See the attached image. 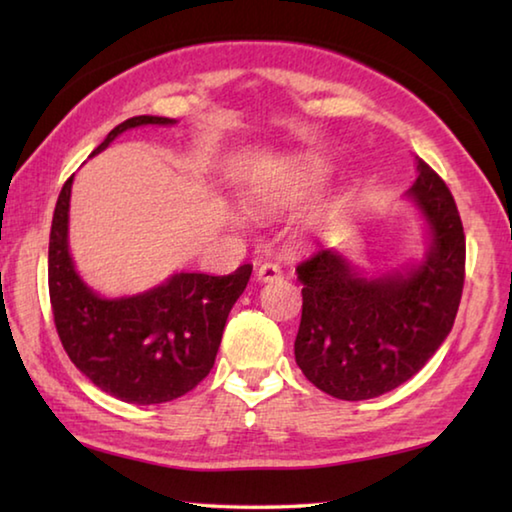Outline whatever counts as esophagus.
<instances>
[{
    "mask_svg": "<svg viewBox=\"0 0 512 512\" xmlns=\"http://www.w3.org/2000/svg\"><path fill=\"white\" fill-rule=\"evenodd\" d=\"M280 277H282L280 264L264 262V264L257 266V280L259 282H273V280H280Z\"/></svg>",
    "mask_w": 512,
    "mask_h": 512,
    "instance_id": "1",
    "label": "esophagus"
}]
</instances>
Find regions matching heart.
Masks as SVG:
<instances>
[{
	"label": "heart",
	"instance_id": "obj_1",
	"mask_svg": "<svg viewBox=\"0 0 512 512\" xmlns=\"http://www.w3.org/2000/svg\"><path fill=\"white\" fill-rule=\"evenodd\" d=\"M323 176H325V167L318 160L302 162L280 189L264 192L262 201L264 203H296L300 198H305L307 194L314 192L316 185L323 180Z\"/></svg>",
	"mask_w": 512,
	"mask_h": 512
}]
</instances>
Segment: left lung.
Returning a JSON list of instances; mask_svg holds the SVG:
<instances>
[{
    "instance_id": "1",
    "label": "left lung",
    "mask_w": 512,
    "mask_h": 512,
    "mask_svg": "<svg viewBox=\"0 0 512 512\" xmlns=\"http://www.w3.org/2000/svg\"><path fill=\"white\" fill-rule=\"evenodd\" d=\"M409 194L431 228V248L409 273L359 277L334 250L296 273L302 318L296 363L320 391L359 402L411 379L452 332L465 282V232L445 180L418 158Z\"/></svg>"
}]
</instances>
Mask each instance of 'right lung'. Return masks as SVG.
<instances>
[{
    "label": "right lung",
    "instance_id": "right-lung-1",
    "mask_svg": "<svg viewBox=\"0 0 512 512\" xmlns=\"http://www.w3.org/2000/svg\"><path fill=\"white\" fill-rule=\"evenodd\" d=\"M144 124H173V119L140 115L121 121L94 153ZM72 178L60 189L49 235V300L60 343L94 386L121 402L176 400L210 375L225 320L253 266L244 264L230 275L178 273L140 296L99 298L76 275L67 250Z\"/></svg>",
    "mask_w": 512,
    "mask_h": 512
}]
</instances>
